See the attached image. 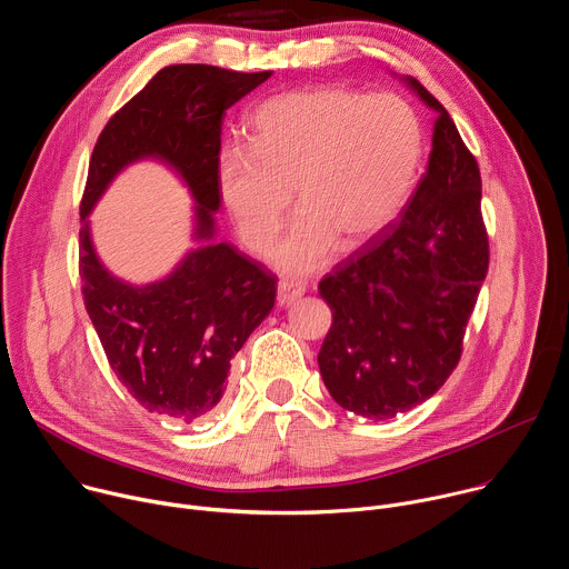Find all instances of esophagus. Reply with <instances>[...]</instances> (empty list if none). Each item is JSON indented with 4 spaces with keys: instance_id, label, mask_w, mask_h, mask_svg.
<instances>
[{
    "instance_id": "1",
    "label": "esophagus",
    "mask_w": 569,
    "mask_h": 569,
    "mask_svg": "<svg viewBox=\"0 0 569 569\" xmlns=\"http://www.w3.org/2000/svg\"><path fill=\"white\" fill-rule=\"evenodd\" d=\"M301 295H303L301 286L290 283V281H281L279 283V292H277V301H279V306H290L297 299H301Z\"/></svg>"
}]
</instances>
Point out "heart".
<instances>
[{
	"instance_id": "obj_1",
	"label": "heart",
	"mask_w": 569,
	"mask_h": 569,
	"mask_svg": "<svg viewBox=\"0 0 569 569\" xmlns=\"http://www.w3.org/2000/svg\"><path fill=\"white\" fill-rule=\"evenodd\" d=\"M423 152L417 112L393 94L308 88L261 103L252 148H224L218 191L240 240L268 250L290 202L301 207L272 250L286 274H310L340 242L351 252L408 204Z\"/></svg>"
}]
</instances>
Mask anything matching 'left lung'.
Returning <instances> with one entry per match:
<instances>
[{
	"label": "left lung",
	"mask_w": 569,
	"mask_h": 569,
	"mask_svg": "<svg viewBox=\"0 0 569 569\" xmlns=\"http://www.w3.org/2000/svg\"><path fill=\"white\" fill-rule=\"evenodd\" d=\"M396 78L437 112L428 169L400 222L319 281L333 312L319 373L340 408L369 421L410 412L439 391L489 270L477 161L419 80Z\"/></svg>",
	"instance_id": "1"
}]
</instances>
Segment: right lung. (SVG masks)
Masks as SVG:
<instances>
[{
	"label": "right lung",
	"mask_w": 569,
	"mask_h": 569,
	"mask_svg": "<svg viewBox=\"0 0 569 569\" xmlns=\"http://www.w3.org/2000/svg\"><path fill=\"white\" fill-rule=\"evenodd\" d=\"M270 76L211 64L164 67L108 121L90 159L80 202L86 308L121 385L143 410L176 423H193L216 408L231 358L277 299L272 272L216 240L222 117ZM146 158L190 189L197 246L167 278L137 287L100 261L89 213L119 172Z\"/></svg>",
	"instance_id": "1"
}]
</instances>
